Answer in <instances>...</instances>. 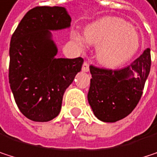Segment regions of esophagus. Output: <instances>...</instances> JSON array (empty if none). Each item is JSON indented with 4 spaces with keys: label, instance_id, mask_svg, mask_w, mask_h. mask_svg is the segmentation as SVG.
I'll return each instance as SVG.
<instances>
[{
    "label": "esophagus",
    "instance_id": "34e87169",
    "mask_svg": "<svg viewBox=\"0 0 157 157\" xmlns=\"http://www.w3.org/2000/svg\"><path fill=\"white\" fill-rule=\"evenodd\" d=\"M90 70V67H89V64L87 62H84L83 65H82V71L84 72H88Z\"/></svg>",
    "mask_w": 157,
    "mask_h": 157
}]
</instances>
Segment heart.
I'll return each instance as SVG.
<instances>
[{
    "label": "heart",
    "instance_id": "b5f03b06",
    "mask_svg": "<svg viewBox=\"0 0 157 157\" xmlns=\"http://www.w3.org/2000/svg\"><path fill=\"white\" fill-rule=\"evenodd\" d=\"M86 40L101 44L97 49L98 59L105 65H116L131 57L138 49L137 33L125 21L119 18H105L90 26L85 34ZM78 44L82 39L74 36Z\"/></svg>",
    "mask_w": 157,
    "mask_h": 157
}]
</instances>
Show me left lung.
Segmentation results:
<instances>
[{
  "label": "left lung",
  "mask_w": 157,
  "mask_h": 157,
  "mask_svg": "<svg viewBox=\"0 0 157 157\" xmlns=\"http://www.w3.org/2000/svg\"><path fill=\"white\" fill-rule=\"evenodd\" d=\"M150 67V48L122 68L109 69L90 65L92 78L88 101L95 116L105 122L128 116L142 97Z\"/></svg>",
  "instance_id": "1"
}]
</instances>
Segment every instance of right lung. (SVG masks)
Returning a JSON list of instances; mask_svg holds the SVG:
<instances>
[{"mask_svg":"<svg viewBox=\"0 0 157 157\" xmlns=\"http://www.w3.org/2000/svg\"><path fill=\"white\" fill-rule=\"evenodd\" d=\"M64 7L37 6L24 16L10 43L9 83L20 112L34 121H48L61 110L66 89L80 71L83 58H57L49 30L70 26Z\"/></svg>","mask_w":157,"mask_h":157,"instance_id":"right-lung-1","label":"right lung"}]
</instances>
